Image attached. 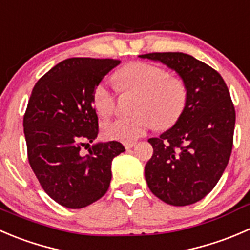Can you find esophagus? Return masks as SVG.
I'll return each mask as SVG.
<instances>
[{
    "mask_svg": "<svg viewBox=\"0 0 250 250\" xmlns=\"http://www.w3.org/2000/svg\"><path fill=\"white\" fill-rule=\"evenodd\" d=\"M135 146H136V142H127V143H125V148H126V149H131V148L135 147Z\"/></svg>",
    "mask_w": 250,
    "mask_h": 250,
    "instance_id": "1",
    "label": "esophagus"
}]
</instances>
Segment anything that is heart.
<instances>
[{"mask_svg":"<svg viewBox=\"0 0 250 250\" xmlns=\"http://www.w3.org/2000/svg\"><path fill=\"white\" fill-rule=\"evenodd\" d=\"M118 88L140 96L136 105L138 115L118 118L103 125V135L109 140L132 142L155 125L172 126L181 118L188 100L187 85L180 76L169 75L165 69L145 62L125 65L114 76ZM117 96L109 83L102 81L93 91V105L102 117L115 109Z\"/></svg>","mask_w":250,"mask_h":250,"instance_id":"obj_1","label":"heart"}]
</instances>
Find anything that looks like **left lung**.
Instances as JSON below:
<instances>
[{"instance_id": "left-lung-1", "label": "left lung", "mask_w": 250, "mask_h": 250, "mask_svg": "<svg viewBox=\"0 0 250 250\" xmlns=\"http://www.w3.org/2000/svg\"><path fill=\"white\" fill-rule=\"evenodd\" d=\"M186 83L188 100L171 128L148 142L153 155L145 167L152 193L175 207L193 204L211 191L224 174L233 143L234 113L229 88L216 70L181 52L148 53Z\"/></svg>"}]
</instances>
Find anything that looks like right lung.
Here are the masks:
<instances>
[{"label": "right lung", "mask_w": 250, "mask_h": 250, "mask_svg": "<svg viewBox=\"0 0 250 250\" xmlns=\"http://www.w3.org/2000/svg\"><path fill=\"white\" fill-rule=\"evenodd\" d=\"M119 64L117 59H65L31 92L23 122L29 163L43 191L65 208H85L102 198L112 180V160L125 150L118 141L90 145L98 135L93 91ZM83 146L87 156L81 154Z\"/></svg>", "instance_id": "1"}]
</instances>
